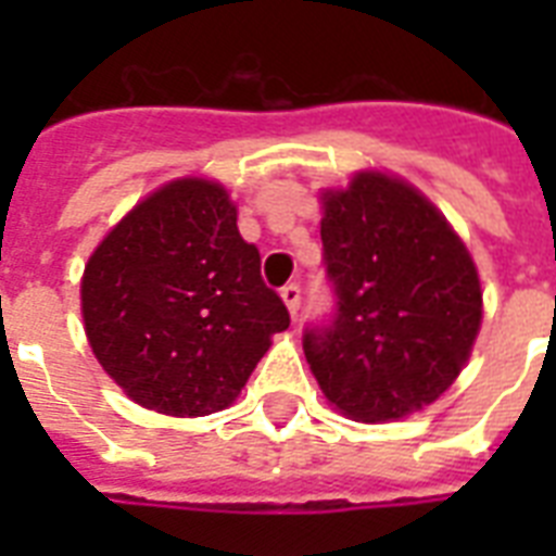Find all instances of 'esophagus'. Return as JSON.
Segmentation results:
<instances>
[{
  "label": "esophagus",
  "instance_id": "esophagus-1",
  "mask_svg": "<svg viewBox=\"0 0 556 556\" xmlns=\"http://www.w3.org/2000/svg\"><path fill=\"white\" fill-rule=\"evenodd\" d=\"M279 296H282V303L288 305V312H291V317L296 320V314H300V286H296V282H288V286L279 291Z\"/></svg>",
  "mask_w": 556,
  "mask_h": 556
}]
</instances>
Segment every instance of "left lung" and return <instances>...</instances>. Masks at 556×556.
<instances>
[{"instance_id": "8db88e82", "label": "left lung", "mask_w": 556, "mask_h": 556, "mask_svg": "<svg viewBox=\"0 0 556 556\" xmlns=\"http://www.w3.org/2000/svg\"><path fill=\"white\" fill-rule=\"evenodd\" d=\"M329 326L303 334L329 404L352 421H395L458 378L482 326V286L465 242L432 201L378 169L323 192Z\"/></svg>"}]
</instances>
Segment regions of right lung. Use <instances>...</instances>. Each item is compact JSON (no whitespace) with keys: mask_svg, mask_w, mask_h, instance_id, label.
Wrapping results in <instances>:
<instances>
[{"mask_svg":"<svg viewBox=\"0 0 556 556\" xmlns=\"http://www.w3.org/2000/svg\"><path fill=\"white\" fill-rule=\"evenodd\" d=\"M86 338L135 404L178 418L225 409L286 331L236 204L207 178H178L135 204L94 248L80 282Z\"/></svg>","mask_w":556,"mask_h":556,"instance_id":"add662e5","label":"right lung"}]
</instances>
